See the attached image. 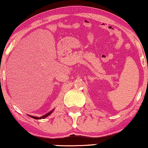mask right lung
I'll return each instance as SVG.
<instances>
[{"label": "right lung", "instance_id": "add662e5", "mask_svg": "<svg viewBox=\"0 0 148 148\" xmlns=\"http://www.w3.org/2000/svg\"><path fill=\"white\" fill-rule=\"evenodd\" d=\"M52 111H53V110H52V111H50V112H49V113H48L47 114H46V115H43V116H42V117H34V116H31V115H29V117H32V118H33V119H44V118H46V117H48V115H50V114H51V113H52Z\"/></svg>", "mask_w": 148, "mask_h": 148}]
</instances>
